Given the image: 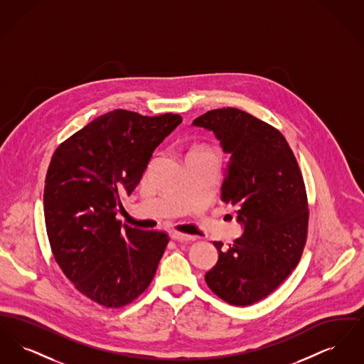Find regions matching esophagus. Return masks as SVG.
<instances>
[{"label": "esophagus", "instance_id": "34e87169", "mask_svg": "<svg viewBox=\"0 0 364 364\" xmlns=\"http://www.w3.org/2000/svg\"><path fill=\"white\" fill-rule=\"evenodd\" d=\"M172 239L177 242H193L198 239V236H192V235L181 233V232H172Z\"/></svg>", "mask_w": 364, "mask_h": 364}]
</instances>
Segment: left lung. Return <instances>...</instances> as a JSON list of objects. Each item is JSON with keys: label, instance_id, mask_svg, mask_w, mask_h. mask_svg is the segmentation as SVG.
<instances>
[{"label": "left lung", "instance_id": "left-lung-1", "mask_svg": "<svg viewBox=\"0 0 364 364\" xmlns=\"http://www.w3.org/2000/svg\"><path fill=\"white\" fill-rule=\"evenodd\" d=\"M193 125L221 140L230 154L221 198L237 208L242 237L218 250L208 288L233 306H251L276 291L297 266L309 232L307 192L287 139L236 107L208 110Z\"/></svg>", "mask_w": 364, "mask_h": 364}]
</instances>
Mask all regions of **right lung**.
Here are the masks:
<instances>
[{"instance_id": "obj_1", "label": "right lung", "mask_w": 364, "mask_h": 364, "mask_svg": "<svg viewBox=\"0 0 364 364\" xmlns=\"http://www.w3.org/2000/svg\"><path fill=\"white\" fill-rule=\"evenodd\" d=\"M181 122L173 113L107 112L50 159L43 211L53 257L80 294L106 309L127 306L149 288L169 242L165 232L122 225L116 214L156 146Z\"/></svg>"}]
</instances>
